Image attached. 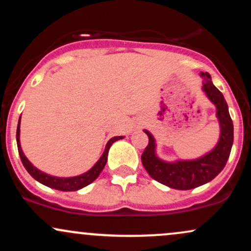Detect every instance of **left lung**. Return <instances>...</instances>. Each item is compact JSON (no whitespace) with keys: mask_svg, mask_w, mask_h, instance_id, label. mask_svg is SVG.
Wrapping results in <instances>:
<instances>
[{"mask_svg":"<svg viewBox=\"0 0 251 251\" xmlns=\"http://www.w3.org/2000/svg\"><path fill=\"white\" fill-rule=\"evenodd\" d=\"M201 75L204 77V92L217 107V118L221 125L220 142L211 152L196 160L165 163L154 153L155 144L152 134L144 131L149 137V144L142 154L144 168L153 179L172 189H195L214 179L226 166L234 143V125L226 99L214 86L208 72H201Z\"/></svg>","mask_w":251,"mask_h":251,"instance_id":"left-lung-1","label":"left lung"}]
</instances>
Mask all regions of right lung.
I'll list each match as a JSON object with an SVG mask.
<instances>
[{
    "label": "right lung",
    "mask_w": 251,
    "mask_h": 251,
    "mask_svg": "<svg viewBox=\"0 0 251 251\" xmlns=\"http://www.w3.org/2000/svg\"><path fill=\"white\" fill-rule=\"evenodd\" d=\"M124 137H114L112 139H109V142L106 145L105 151L101 155L99 160H98L96 165L93 166L89 171L86 172L81 176H76V177H72V178H59V177H53V176L46 175L43 172L37 170L36 168H34L33 165L29 163V160L25 158V155L24 154L21 150V145H20V120H19V125H17V129H16V142H17V150H19V154L20 158H21V162L24 164V166L29 172V175L34 179H36L37 181L43 184L46 186H50L51 189H56L60 190V191H76V190L85 188L87 186L88 184H91L92 181L96 180L98 178V176L100 175V172L102 171L103 166L106 165V162H107V154H108V150L111 148V145L117 140L123 139Z\"/></svg>",
    "instance_id": "1"
}]
</instances>
